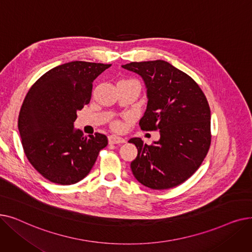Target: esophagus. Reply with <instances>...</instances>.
<instances>
[{
    "label": "esophagus",
    "mask_w": 252,
    "mask_h": 252,
    "mask_svg": "<svg viewBox=\"0 0 252 252\" xmlns=\"http://www.w3.org/2000/svg\"><path fill=\"white\" fill-rule=\"evenodd\" d=\"M108 141L110 144H123L126 142V139L116 135H111L108 137Z\"/></svg>",
    "instance_id": "34e87169"
}]
</instances>
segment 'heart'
<instances>
[{
  "label": "heart",
  "mask_w": 252,
  "mask_h": 252,
  "mask_svg": "<svg viewBox=\"0 0 252 252\" xmlns=\"http://www.w3.org/2000/svg\"><path fill=\"white\" fill-rule=\"evenodd\" d=\"M121 126H122L121 123H118V122H115V123L113 124V127H115V128H121Z\"/></svg>",
  "instance_id": "1"
}]
</instances>
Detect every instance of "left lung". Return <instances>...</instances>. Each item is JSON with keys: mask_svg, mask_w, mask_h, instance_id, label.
<instances>
[{"mask_svg": "<svg viewBox=\"0 0 252 252\" xmlns=\"http://www.w3.org/2000/svg\"><path fill=\"white\" fill-rule=\"evenodd\" d=\"M125 69L138 73L147 89V109L140 119L143 130H159L151 145L133 138L138 155L130 162L144 186L165 190L179 186L199 168L209 150L210 108L194 79L163 60L130 62Z\"/></svg>", "mask_w": 252, "mask_h": 252, "instance_id": "8db88e82", "label": "left lung"}]
</instances>
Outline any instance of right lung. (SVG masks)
Here are the masks:
<instances>
[{"label": "right lung", "instance_id": "add662e5", "mask_svg": "<svg viewBox=\"0 0 252 252\" xmlns=\"http://www.w3.org/2000/svg\"><path fill=\"white\" fill-rule=\"evenodd\" d=\"M111 64L72 61L52 68L32 86L22 103L18 129L32 165L52 183L72 185L95 164L107 137H85L73 123L90 103L93 82Z\"/></svg>", "mask_w": 252, "mask_h": 252}]
</instances>
